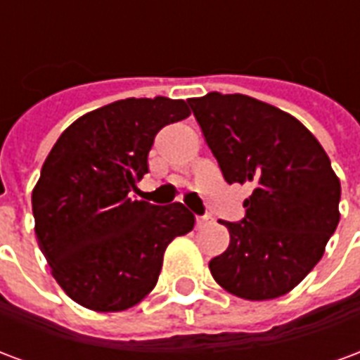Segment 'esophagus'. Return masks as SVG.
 <instances>
[{"mask_svg": "<svg viewBox=\"0 0 360 360\" xmlns=\"http://www.w3.org/2000/svg\"><path fill=\"white\" fill-rule=\"evenodd\" d=\"M210 216H196V227H204L206 224H210Z\"/></svg>", "mask_w": 360, "mask_h": 360, "instance_id": "esophagus-1", "label": "esophagus"}]
</instances>
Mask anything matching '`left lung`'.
Instances as JSON below:
<instances>
[{
    "mask_svg": "<svg viewBox=\"0 0 360 360\" xmlns=\"http://www.w3.org/2000/svg\"><path fill=\"white\" fill-rule=\"evenodd\" d=\"M188 105L227 183H250L241 221H221L229 247L214 279L247 301L289 293L324 255L340 224L341 185L307 127L245 94L210 92Z\"/></svg>",
    "mask_w": 360,
    "mask_h": 360,
    "instance_id": "obj_1",
    "label": "left lung"
}]
</instances>
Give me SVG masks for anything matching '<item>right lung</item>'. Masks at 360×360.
Segmentation results:
<instances>
[{
	"instance_id": "obj_1",
	"label": "right lung",
	"mask_w": 360,
	"mask_h": 360,
	"mask_svg": "<svg viewBox=\"0 0 360 360\" xmlns=\"http://www.w3.org/2000/svg\"><path fill=\"white\" fill-rule=\"evenodd\" d=\"M187 102L127 98L84 113L61 133L32 191L34 231L61 289L96 312L134 307L156 287L167 245L195 227L181 202L156 206L131 191L148 173L162 127Z\"/></svg>"
}]
</instances>
